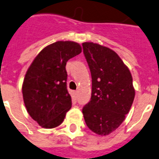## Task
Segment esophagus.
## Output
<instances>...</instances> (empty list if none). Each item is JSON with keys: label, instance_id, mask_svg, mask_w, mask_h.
I'll return each instance as SVG.
<instances>
[{"label": "esophagus", "instance_id": "esophagus-1", "mask_svg": "<svg viewBox=\"0 0 159 159\" xmlns=\"http://www.w3.org/2000/svg\"><path fill=\"white\" fill-rule=\"evenodd\" d=\"M78 93H79L78 90H75V92H74V93H75V96H77V95H78Z\"/></svg>", "mask_w": 159, "mask_h": 159}]
</instances>
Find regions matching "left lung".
<instances>
[{
    "instance_id": "8db88e82",
    "label": "left lung",
    "mask_w": 159,
    "mask_h": 159,
    "mask_svg": "<svg viewBox=\"0 0 159 159\" xmlns=\"http://www.w3.org/2000/svg\"><path fill=\"white\" fill-rule=\"evenodd\" d=\"M82 45L92 77L91 99L83 108L84 118L91 131L106 136L120 126L132 106V75L111 49L93 42Z\"/></svg>"
}]
</instances>
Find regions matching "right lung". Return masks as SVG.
<instances>
[{"mask_svg":"<svg viewBox=\"0 0 159 159\" xmlns=\"http://www.w3.org/2000/svg\"><path fill=\"white\" fill-rule=\"evenodd\" d=\"M82 51L74 41H57L45 47L28 68L22 84L30 116L45 129L62 124L72 105L67 90L66 63Z\"/></svg>","mask_w":159,"mask_h":159,"instance_id":"obj_1","label":"right lung"}]
</instances>
